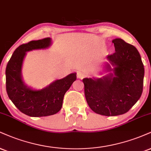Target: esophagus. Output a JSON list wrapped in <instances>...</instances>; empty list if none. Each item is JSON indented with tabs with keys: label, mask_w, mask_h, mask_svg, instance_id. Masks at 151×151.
<instances>
[{
	"label": "esophagus",
	"mask_w": 151,
	"mask_h": 151,
	"mask_svg": "<svg viewBox=\"0 0 151 151\" xmlns=\"http://www.w3.org/2000/svg\"><path fill=\"white\" fill-rule=\"evenodd\" d=\"M77 77L79 78V79H83V77H84V74L82 72H77Z\"/></svg>",
	"instance_id": "34e87169"
}]
</instances>
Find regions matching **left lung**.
<instances>
[{"label": "left lung", "instance_id": "1", "mask_svg": "<svg viewBox=\"0 0 151 151\" xmlns=\"http://www.w3.org/2000/svg\"><path fill=\"white\" fill-rule=\"evenodd\" d=\"M115 52L107 59L102 78H84L87 103L96 113L116 116L127 112L139 101L143 91L144 67L137 48L121 39L112 40Z\"/></svg>", "mask_w": 151, "mask_h": 151}]
</instances>
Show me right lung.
Returning <instances> with one entry per match:
<instances>
[{"mask_svg": "<svg viewBox=\"0 0 151 151\" xmlns=\"http://www.w3.org/2000/svg\"><path fill=\"white\" fill-rule=\"evenodd\" d=\"M50 45V38L21 45L14 51L5 70L6 91L9 99L22 113L30 117H45L59 112L65 93L77 79V74H70L41 90L33 89L25 84L22 68L27 52L47 48Z\"/></svg>", "mask_w": 151, "mask_h": 151, "instance_id": "1", "label": "right lung"}]
</instances>
